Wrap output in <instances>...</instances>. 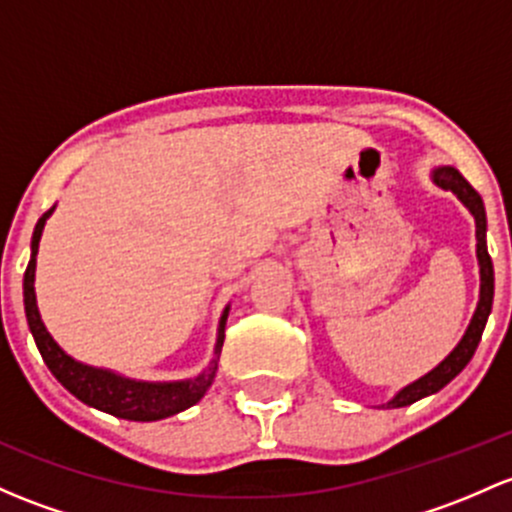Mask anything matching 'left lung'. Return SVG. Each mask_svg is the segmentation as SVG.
Segmentation results:
<instances>
[{"instance_id":"obj_1","label":"left lung","mask_w":512,"mask_h":512,"mask_svg":"<svg viewBox=\"0 0 512 512\" xmlns=\"http://www.w3.org/2000/svg\"><path fill=\"white\" fill-rule=\"evenodd\" d=\"M429 176H432V184L439 186L441 191L454 193V196L464 203L466 211L473 215V220H476V257L478 274H481V289H478L476 311H473L469 326H466L464 336L456 343L454 351L446 355L437 368H432L429 373H424L422 378H417L414 383L397 390L383 405L392 407V410H395V407H407L412 405V402L422 400V397L434 395V392H439L441 387L449 385L451 380L469 365V360L473 358V353H476L478 348V341H481L483 328H486V321L488 316H491L493 306V262L486 245V208H483L481 196L473 191V186L459 174V169H454V166H434Z\"/></svg>"}]
</instances>
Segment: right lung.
<instances>
[{"mask_svg":"<svg viewBox=\"0 0 512 512\" xmlns=\"http://www.w3.org/2000/svg\"><path fill=\"white\" fill-rule=\"evenodd\" d=\"M53 211H56V206L43 213L39 223H36L34 235H31V260L24 272L26 321H29V331L34 336L36 348H39L43 363L48 365L53 378L88 407L112 414V417L129 419V422H157V419H166L171 414H179L196 405L215 380V370H218L220 351H223L225 341V324H228L230 304L220 314L211 360L193 378L154 383V380L127 378V375L115 373L110 368H95V365L80 363V360H75L73 355H68L53 341V336L48 333L39 314V304H36V255H39V242L43 228H46V220L51 218Z\"/></svg>","mask_w":512,"mask_h":512,"instance_id":"obj_1","label":"right lung"}]
</instances>
